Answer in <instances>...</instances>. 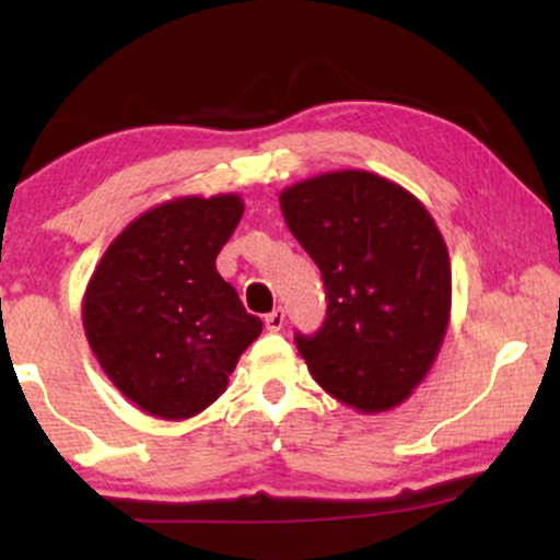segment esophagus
I'll return each mask as SVG.
<instances>
[{"instance_id": "obj_1", "label": "esophagus", "mask_w": 560, "mask_h": 560, "mask_svg": "<svg viewBox=\"0 0 560 560\" xmlns=\"http://www.w3.org/2000/svg\"><path fill=\"white\" fill-rule=\"evenodd\" d=\"M265 326H267V331H280V328L285 326V311L275 308V311L267 313V316H265Z\"/></svg>"}]
</instances>
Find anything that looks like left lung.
Returning a JSON list of instances; mask_svg holds the SVG:
<instances>
[{"mask_svg":"<svg viewBox=\"0 0 560 560\" xmlns=\"http://www.w3.org/2000/svg\"><path fill=\"white\" fill-rule=\"evenodd\" d=\"M280 209L326 288L324 326L295 334L311 374L351 408H395L431 370L448 328L451 259L433 217L366 171L295 183Z\"/></svg>","mask_w":560,"mask_h":560,"instance_id":"8db88e82","label":"left lung"}]
</instances>
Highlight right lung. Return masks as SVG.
<instances>
[{
    "instance_id": "add662e5",
    "label": "right lung",
    "mask_w": 560,
    "mask_h": 560,
    "mask_svg": "<svg viewBox=\"0 0 560 560\" xmlns=\"http://www.w3.org/2000/svg\"><path fill=\"white\" fill-rule=\"evenodd\" d=\"M244 213L240 196H183L137 217L104 252L83 295V328L106 377L163 420L209 408L262 331L217 257Z\"/></svg>"
}]
</instances>
